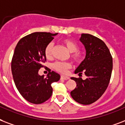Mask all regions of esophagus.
I'll return each instance as SVG.
<instances>
[{"label":"esophagus","instance_id":"obj_1","mask_svg":"<svg viewBox=\"0 0 125 125\" xmlns=\"http://www.w3.org/2000/svg\"><path fill=\"white\" fill-rule=\"evenodd\" d=\"M61 80H69L70 78H69V77H68V76H64V75H62V76H61Z\"/></svg>","mask_w":125,"mask_h":125}]
</instances>
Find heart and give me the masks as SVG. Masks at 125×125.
Wrapping results in <instances>:
<instances>
[{
  "label": "heart",
  "mask_w": 125,
  "mask_h": 125,
  "mask_svg": "<svg viewBox=\"0 0 125 125\" xmlns=\"http://www.w3.org/2000/svg\"><path fill=\"white\" fill-rule=\"evenodd\" d=\"M64 44L66 45L70 53H73L72 54V58L75 60L76 62H80L82 59V55L78 52V46L73 40H72L68 38H66L62 40ZM53 47V43L49 42L45 48V57L48 59L52 57V51ZM72 67L71 63L67 62H56L53 64V68L57 71L61 72V73H66L69 68Z\"/></svg>",
  "instance_id": "b5f03b06"
}]
</instances>
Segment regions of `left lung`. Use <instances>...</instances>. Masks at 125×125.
I'll return each instance as SVG.
<instances>
[{
	"mask_svg": "<svg viewBox=\"0 0 125 125\" xmlns=\"http://www.w3.org/2000/svg\"><path fill=\"white\" fill-rule=\"evenodd\" d=\"M86 51L85 57L74 72L87 76L72 77L77 86L70 94L76 102L88 105L96 102L104 94L110 83L113 61L110 50L104 42L89 34H82L80 39Z\"/></svg>",
	"mask_w": 125,
	"mask_h": 125,
	"instance_id": "8db88e82",
	"label": "left lung"
}]
</instances>
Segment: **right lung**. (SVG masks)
<instances>
[{
	"mask_svg": "<svg viewBox=\"0 0 125 125\" xmlns=\"http://www.w3.org/2000/svg\"><path fill=\"white\" fill-rule=\"evenodd\" d=\"M58 33L36 32L21 38L17 43L11 61V72L18 91L32 104L45 102L53 93L52 83L61 76L54 71L40 76L38 70L46 61L45 46Z\"/></svg>",
	"mask_w": 125,
	"mask_h": 125,
	"instance_id": "1",
	"label": "right lung"
}]
</instances>
